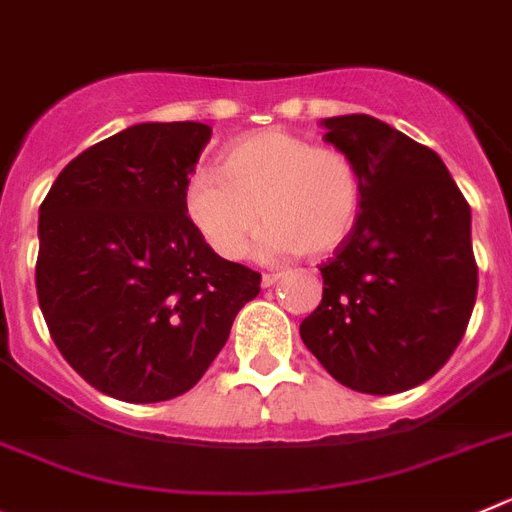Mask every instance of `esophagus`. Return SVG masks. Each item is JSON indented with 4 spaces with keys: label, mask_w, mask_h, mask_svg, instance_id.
Masks as SVG:
<instances>
[{
    "label": "esophagus",
    "mask_w": 512,
    "mask_h": 512,
    "mask_svg": "<svg viewBox=\"0 0 512 512\" xmlns=\"http://www.w3.org/2000/svg\"><path fill=\"white\" fill-rule=\"evenodd\" d=\"M279 279H281V274H274V271H269V274L261 276V284H264V287H274Z\"/></svg>",
    "instance_id": "obj_1"
}]
</instances>
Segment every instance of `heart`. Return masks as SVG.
<instances>
[{"label": "heart", "instance_id": "1", "mask_svg": "<svg viewBox=\"0 0 512 512\" xmlns=\"http://www.w3.org/2000/svg\"><path fill=\"white\" fill-rule=\"evenodd\" d=\"M363 177L345 149L292 131L264 129L223 152L220 175L200 170L182 203L190 223L223 259H241L259 220L264 256H325L353 233Z\"/></svg>", "mask_w": 512, "mask_h": 512}]
</instances>
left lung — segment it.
<instances>
[{
  "label": "left lung",
  "instance_id": "obj_1",
  "mask_svg": "<svg viewBox=\"0 0 512 512\" xmlns=\"http://www.w3.org/2000/svg\"><path fill=\"white\" fill-rule=\"evenodd\" d=\"M363 177L348 241L320 266L322 302L299 325L342 386L373 396L429 381L477 297L470 205L434 149L365 114L322 121Z\"/></svg>",
  "mask_w": 512,
  "mask_h": 512
}]
</instances>
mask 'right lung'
Instances as JSON below:
<instances>
[{
	"instance_id": "right-lung-1",
	"label": "right lung",
	"mask_w": 512,
	"mask_h": 512,
	"mask_svg": "<svg viewBox=\"0 0 512 512\" xmlns=\"http://www.w3.org/2000/svg\"><path fill=\"white\" fill-rule=\"evenodd\" d=\"M208 124H137L65 164L40 205L35 284L70 368L106 396H182L261 274L220 259L182 203Z\"/></svg>"
}]
</instances>
